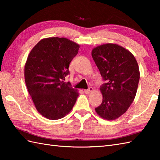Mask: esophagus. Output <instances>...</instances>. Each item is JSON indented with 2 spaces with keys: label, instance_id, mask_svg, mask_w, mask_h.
Returning <instances> with one entry per match:
<instances>
[{
  "label": "esophagus",
  "instance_id": "obj_1",
  "mask_svg": "<svg viewBox=\"0 0 160 160\" xmlns=\"http://www.w3.org/2000/svg\"><path fill=\"white\" fill-rule=\"evenodd\" d=\"M93 91V88H92V87H89L88 89H85V90H84V92L86 94H89L90 93H92Z\"/></svg>",
  "mask_w": 160,
  "mask_h": 160
}]
</instances>
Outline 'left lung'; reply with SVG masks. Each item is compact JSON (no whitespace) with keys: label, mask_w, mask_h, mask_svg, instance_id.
I'll list each match as a JSON object with an SVG mask.
<instances>
[{"label":"left lung","mask_w":160,"mask_h":160,"mask_svg":"<svg viewBox=\"0 0 160 160\" xmlns=\"http://www.w3.org/2000/svg\"><path fill=\"white\" fill-rule=\"evenodd\" d=\"M91 55L105 81L100 88L102 102L95 110L104 120H115L135 99L140 80L137 60L128 50L113 43L95 47Z\"/></svg>","instance_id":"1"}]
</instances>
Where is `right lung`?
I'll use <instances>...</instances> for the list:
<instances>
[{
    "instance_id": "1",
    "label": "right lung",
    "mask_w": 160,
    "mask_h": 160,
    "mask_svg": "<svg viewBox=\"0 0 160 160\" xmlns=\"http://www.w3.org/2000/svg\"><path fill=\"white\" fill-rule=\"evenodd\" d=\"M80 45L65 38H43L28 55L25 65V80L36 108L49 120H58L72 109L79 96L65 83L69 64Z\"/></svg>"
}]
</instances>
